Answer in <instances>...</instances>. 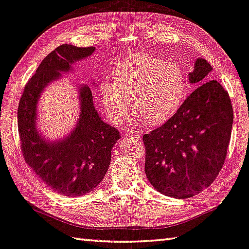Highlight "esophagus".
<instances>
[{"instance_id":"obj_1","label":"esophagus","mask_w":249,"mask_h":249,"mask_svg":"<svg viewBox=\"0 0 249 249\" xmlns=\"http://www.w3.org/2000/svg\"><path fill=\"white\" fill-rule=\"evenodd\" d=\"M123 133L126 135V136L134 137V138H139L140 136H142V134H140L139 132H137V130L133 129V128H125Z\"/></svg>"}]
</instances>
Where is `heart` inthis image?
Listing matches in <instances>:
<instances>
[{
  "label": "heart",
  "instance_id": "heart-1",
  "mask_svg": "<svg viewBox=\"0 0 249 249\" xmlns=\"http://www.w3.org/2000/svg\"><path fill=\"white\" fill-rule=\"evenodd\" d=\"M113 77L102 81L99 91L105 110L115 122L124 119L132 100L133 110L147 124L164 123L178 111L188 88L182 65L143 53L119 63Z\"/></svg>",
  "mask_w": 249,
  "mask_h": 249
}]
</instances>
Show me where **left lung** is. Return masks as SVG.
<instances>
[{"instance_id":"1","label":"left lung","mask_w":249,"mask_h":249,"mask_svg":"<svg viewBox=\"0 0 249 249\" xmlns=\"http://www.w3.org/2000/svg\"><path fill=\"white\" fill-rule=\"evenodd\" d=\"M209 63L198 58L189 73L201 85L160 127L144 134V173L163 195L189 198L209 187L227 159L233 107L227 90L208 80Z\"/></svg>"}]
</instances>
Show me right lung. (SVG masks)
I'll return each mask as SVG.
<instances>
[{
  "instance_id": "obj_1",
  "label": "right lung",
  "mask_w": 249,
  "mask_h": 249,
  "mask_svg": "<svg viewBox=\"0 0 249 249\" xmlns=\"http://www.w3.org/2000/svg\"><path fill=\"white\" fill-rule=\"evenodd\" d=\"M94 48L62 44L41 62L24 88L17 110L20 149L26 163L52 191L77 197L96 188L111 162L119 130L101 121L89 87L80 89V119L73 133L58 142H48L36 129V107L42 89L71 70V63L89 56Z\"/></svg>"
}]
</instances>
